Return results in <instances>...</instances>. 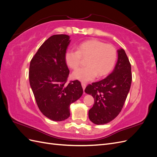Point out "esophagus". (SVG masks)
I'll list each match as a JSON object with an SVG mask.
<instances>
[{
  "mask_svg": "<svg viewBox=\"0 0 157 157\" xmlns=\"http://www.w3.org/2000/svg\"><path fill=\"white\" fill-rule=\"evenodd\" d=\"M81 85H82V88H83V90L84 91L85 88H86V84L84 83V82H82V83H81Z\"/></svg>",
  "mask_w": 157,
  "mask_h": 157,
  "instance_id": "esophagus-1",
  "label": "esophagus"
}]
</instances>
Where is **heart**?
Returning a JSON list of instances; mask_svg holds the SVG:
<instances>
[{"label":"heart","instance_id":"b5f03b06","mask_svg":"<svg viewBox=\"0 0 157 157\" xmlns=\"http://www.w3.org/2000/svg\"><path fill=\"white\" fill-rule=\"evenodd\" d=\"M117 57L115 46L97 39H92L79 44L77 50L68 49L65 52L64 59L67 65L72 69L78 68L82 59H86V67L75 70L71 77L87 82L94 80L97 75L101 77L110 73L115 64Z\"/></svg>","mask_w":157,"mask_h":157}]
</instances>
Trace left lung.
Segmentation results:
<instances>
[{"instance_id": "8db88e82", "label": "left lung", "mask_w": 157, "mask_h": 157, "mask_svg": "<svg viewBox=\"0 0 157 157\" xmlns=\"http://www.w3.org/2000/svg\"><path fill=\"white\" fill-rule=\"evenodd\" d=\"M115 67L108 77L88 84L85 92L92 95L94 104L90 109V120L96 124H105L118 115L124 106L132 83L131 64L125 51H118Z\"/></svg>"}]
</instances>
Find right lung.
<instances>
[{
  "label": "right lung",
  "instance_id": "obj_1",
  "mask_svg": "<svg viewBox=\"0 0 157 157\" xmlns=\"http://www.w3.org/2000/svg\"><path fill=\"white\" fill-rule=\"evenodd\" d=\"M69 36L54 35L48 38L30 62V86L40 111L54 121H62L70 116V105L82 96L78 80L66 84L69 70L64 56L70 43Z\"/></svg>",
  "mask_w": 157,
  "mask_h": 157
}]
</instances>
